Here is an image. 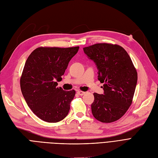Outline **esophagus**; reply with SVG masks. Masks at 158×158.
I'll return each instance as SVG.
<instances>
[{
  "mask_svg": "<svg viewBox=\"0 0 158 158\" xmlns=\"http://www.w3.org/2000/svg\"><path fill=\"white\" fill-rule=\"evenodd\" d=\"M77 94L80 95H83L85 94V92H82V91H80V90H78L77 91Z\"/></svg>",
  "mask_w": 158,
  "mask_h": 158,
  "instance_id": "34e87169",
  "label": "esophagus"
}]
</instances>
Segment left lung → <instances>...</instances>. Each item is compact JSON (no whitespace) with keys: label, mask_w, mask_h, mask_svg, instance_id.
Instances as JSON below:
<instances>
[{"label":"left lung","mask_w":158,"mask_h":158,"mask_svg":"<svg viewBox=\"0 0 158 158\" xmlns=\"http://www.w3.org/2000/svg\"><path fill=\"white\" fill-rule=\"evenodd\" d=\"M98 69V80L103 94L94 93L91 106L94 117L100 122L112 123L121 118L132 104L138 74L127 52L118 45L96 44L83 48Z\"/></svg>","instance_id":"left-lung-1"}]
</instances>
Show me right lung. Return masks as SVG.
Masks as SVG:
<instances>
[{"label":"right lung","instance_id":"add662e5","mask_svg":"<svg viewBox=\"0 0 158 158\" xmlns=\"http://www.w3.org/2000/svg\"><path fill=\"white\" fill-rule=\"evenodd\" d=\"M79 47H40L28 56L20 78L23 96L41 120L57 123L67 115L76 92L56 86Z\"/></svg>","mask_w":158,"mask_h":158}]
</instances>
